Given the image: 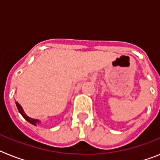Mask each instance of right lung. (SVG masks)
I'll list each match as a JSON object with an SVG mask.
<instances>
[{
	"label": "right lung",
	"instance_id": "obj_1",
	"mask_svg": "<svg viewBox=\"0 0 160 160\" xmlns=\"http://www.w3.org/2000/svg\"><path fill=\"white\" fill-rule=\"evenodd\" d=\"M16 105H17V107H18V111H19L20 114H22V116H23V118H25V120H27L28 122H30L31 124H32V125H34V126H36L37 124L40 123V121H39V120L34 119V118H30V117L27 116V115H26V114H25V112H24V111H23V109H22V106L20 105V104L18 102H16Z\"/></svg>",
	"mask_w": 160,
	"mask_h": 160
}]
</instances>
